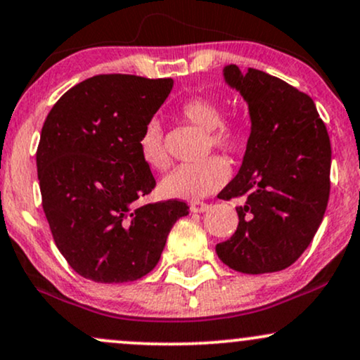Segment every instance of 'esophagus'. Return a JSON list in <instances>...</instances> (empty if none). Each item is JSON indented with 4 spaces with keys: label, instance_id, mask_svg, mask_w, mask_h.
I'll list each match as a JSON object with an SVG mask.
<instances>
[{
    "label": "esophagus",
    "instance_id": "34e87169",
    "mask_svg": "<svg viewBox=\"0 0 360 360\" xmlns=\"http://www.w3.org/2000/svg\"><path fill=\"white\" fill-rule=\"evenodd\" d=\"M208 208L210 205L203 203V201H194V203H191V206H189L191 213H205Z\"/></svg>",
    "mask_w": 360,
    "mask_h": 360
}]
</instances>
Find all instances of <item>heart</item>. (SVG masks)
Returning a JSON list of instances; mask_svg holds the SVG:
<instances>
[{
  "label": "heart",
  "mask_w": 360,
  "mask_h": 360,
  "mask_svg": "<svg viewBox=\"0 0 360 360\" xmlns=\"http://www.w3.org/2000/svg\"><path fill=\"white\" fill-rule=\"evenodd\" d=\"M181 117L208 131L210 146L218 150L233 152L242 146L243 128L233 120H223L220 101L210 96H191L179 108ZM139 152L148 167L164 169L167 154L162 142V130L155 120L142 128L139 137ZM229 179V166L220 157H208L196 164H181L160 181V191L172 200H200L217 191Z\"/></svg>",
  "instance_id": "heart-1"
}]
</instances>
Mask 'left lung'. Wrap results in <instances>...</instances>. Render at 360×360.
Here are the masks:
<instances>
[{
  "label": "left lung",
  "instance_id": "obj_1",
  "mask_svg": "<svg viewBox=\"0 0 360 360\" xmlns=\"http://www.w3.org/2000/svg\"><path fill=\"white\" fill-rule=\"evenodd\" d=\"M223 77L249 106L250 135L237 176L220 200L245 198L238 226L218 243L223 264L243 274L283 271L315 237L328 205L332 147L315 103L271 74L235 64Z\"/></svg>",
  "mask_w": 360,
  "mask_h": 360
}]
</instances>
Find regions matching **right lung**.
Instances as JSON below:
<instances>
[{"label":"right lung","mask_w":360,"mask_h":360,"mask_svg":"<svg viewBox=\"0 0 360 360\" xmlns=\"http://www.w3.org/2000/svg\"><path fill=\"white\" fill-rule=\"evenodd\" d=\"M172 79L100 74L52 106L37 148L44 213L57 249L82 278L128 283L159 262L172 225L189 213L177 200L137 206L155 188L139 152L142 128Z\"/></svg>","instance_id":"obj_1"}]
</instances>
